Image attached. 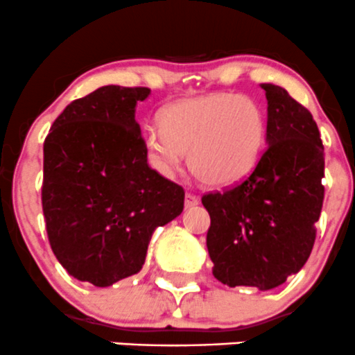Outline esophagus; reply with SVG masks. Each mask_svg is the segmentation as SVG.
Listing matches in <instances>:
<instances>
[{
  "instance_id": "obj_1",
  "label": "esophagus",
  "mask_w": 355,
  "mask_h": 355,
  "mask_svg": "<svg viewBox=\"0 0 355 355\" xmlns=\"http://www.w3.org/2000/svg\"><path fill=\"white\" fill-rule=\"evenodd\" d=\"M198 204V197L193 196V193H185V209L196 207Z\"/></svg>"
}]
</instances>
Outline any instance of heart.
<instances>
[{
	"mask_svg": "<svg viewBox=\"0 0 355 355\" xmlns=\"http://www.w3.org/2000/svg\"><path fill=\"white\" fill-rule=\"evenodd\" d=\"M162 126L150 124L143 148L151 166L165 177L190 170L210 187H229L246 178L266 145V116L252 97L214 92L170 104Z\"/></svg>",
	"mask_w": 355,
	"mask_h": 355,
	"instance_id": "obj_1",
	"label": "heart"
}]
</instances>
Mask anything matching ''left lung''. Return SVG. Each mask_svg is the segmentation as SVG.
<instances>
[{"instance_id": "8db88e82", "label": "left lung", "mask_w": 355, "mask_h": 355, "mask_svg": "<svg viewBox=\"0 0 355 355\" xmlns=\"http://www.w3.org/2000/svg\"><path fill=\"white\" fill-rule=\"evenodd\" d=\"M268 99V148L241 184L207 193L214 276L224 285L271 290L309 259L323 204V145L306 107L283 87L261 84Z\"/></svg>"}]
</instances>
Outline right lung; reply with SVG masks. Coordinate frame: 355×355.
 I'll use <instances>...</instances> for the list:
<instances>
[{"instance_id": "obj_1", "label": "right lung", "mask_w": 355, "mask_h": 355, "mask_svg": "<svg viewBox=\"0 0 355 355\" xmlns=\"http://www.w3.org/2000/svg\"><path fill=\"white\" fill-rule=\"evenodd\" d=\"M150 92L96 89L70 103L45 138L46 234L79 282L104 288L136 275L155 229L184 210V189L148 166L135 112Z\"/></svg>"}]
</instances>
